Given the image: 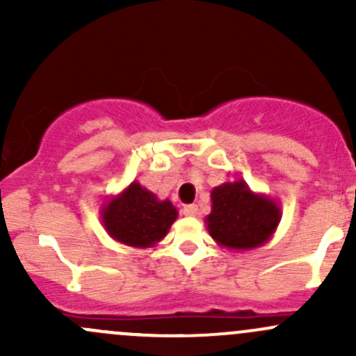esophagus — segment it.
Wrapping results in <instances>:
<instances>
[{"label": "esophagus", "instance_id": "34e87169", "mask_svg": "<svg viewBox=\"0 0 356 356\" xmlns=\"http://www.w3.org/2000/svg\"><path fill=\"white\" fill-rule=\"evenodd\" d=\"M182 213H184L186 217H196V215L200 213V210L196 204H186V207L182 208Z\"/></svg>", "mask_w": 356, "mask_h": 356}]
</instances>
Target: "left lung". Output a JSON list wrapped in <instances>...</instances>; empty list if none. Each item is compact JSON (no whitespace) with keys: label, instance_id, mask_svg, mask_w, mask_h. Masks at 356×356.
Listing matches in <instances>:
<instances>
[{"label":"left lung","instance_id":"obj_1","mask_svg":"<svg viewBox=\"0 0 356 356\" xmlns=\"http://www.w3.org/2000/svg\"><path fill=\"white\" fill-rule=\"evenodd\" d=\"M211 211L204 224L218 246L246 251L265 245L281 222L274 198L251 191L243 179L211 189Z\"/></svg>","mask_w":356,"mask_h":356}]
</instances>
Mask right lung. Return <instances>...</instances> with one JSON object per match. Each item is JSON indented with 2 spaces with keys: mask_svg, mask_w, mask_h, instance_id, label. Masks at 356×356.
I'll use <instances>...</instances> for the list:
<instances>
[{
  "mask_svg": "<svg viewBox=\"0 0 356 356\" xmlns=\"http://www.w3.org/2000/svg\"><path fill=\"white\" fill-rule=\"evenodd\" d=\"M99 215L103 227L115 241L132 248H152L167 236L179 211L170 200H160L134 181L122 193L110 196Z\"/></svg>",
  "mask_w": 356,
  "mask_h": 356,
  "instance_id": "right-lung-1",
  "label": "right lung"
}]
</instances>
